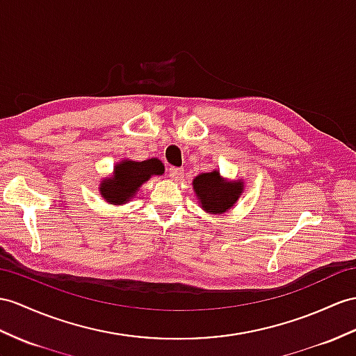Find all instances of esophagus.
I'll use <instances>...</instances> for the list:
<instances>
[{
	"instance_id": "obj_1",
	"label": "esophagus",
	"mask_w": 356,
	"mask_h": 356,
	"mask_svg": "<svg viewBox=\"0 0 356 356\" xmlns=\"http://www.w3.org/2000/svg\"><path fill=\"white\" fill-rule=\"evenodd\" d=\"M183 173H184V170L181 169V168H170V169L168 170L169 178L173 179V181H178L179 178H183Z\"/></svg>"
}]
</instances>
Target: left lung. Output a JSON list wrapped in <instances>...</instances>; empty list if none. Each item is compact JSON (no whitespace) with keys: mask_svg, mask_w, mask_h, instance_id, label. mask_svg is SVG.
<instances>
[{"mask_svg":"<svg viewBox=\"0 0 356 356\" xmlns=\"http://www.w3.org/2000/svg\"><path fill=\"white\" fill-rule=\"evenodd\" d=\"M193 190L201 207L210 214L227 213L243 192L241 181H227L218 170L201 173L193 179Z\"/></svg>","mask_w":356,"mask_h":356,"instance_id":"8db88e82","label":"left lung"}]
</instances>
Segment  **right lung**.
<instances>
[{"label": "right lung", "instance_id": "add662e5", "mask_svg": "<svg viewBox=\"0 0 356 356\" xmlns=\"http://www.w3.org/2000/svg\"><path fill=\"white\" fill-rule=\"evenodd\" d=\"M163 172L164 166L159 159L145 161L122 160L115 166L113 177L101 181V196L113 205H122L134 197L138 187L152 175H161Z\"/></svg>", "mask_w": 356, "mask_h": 356}]
</instances>
